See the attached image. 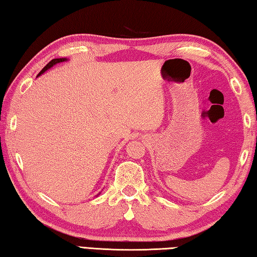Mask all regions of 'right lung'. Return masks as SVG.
<instances>
[{"label": "right lung", "mask_w": 257, "mask_h": 257, "mask_svg": "<svg viewBox=\"0 0 257 257\" xmlns=\"http://www.w3.org/2000/svg\"><path fill=\"white\" fill-rule=\"evenodd\" d=\"M65 61H67V59H66V58H55V59H52V61H51L50 63H48V64L46 65V66L41 70L40 73H38V75H37V76L42 75L43 73L45 72V70H47L48 68H51V67H52V66H54V65H55V64H57V63H62V62H65Z\"/></svg>", "instance_id": "right-lung-1"}]
</instances>
